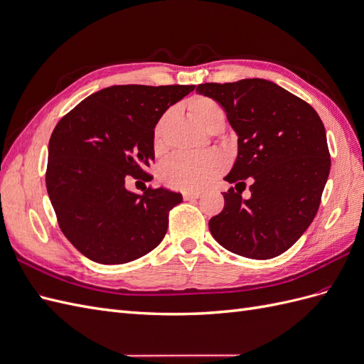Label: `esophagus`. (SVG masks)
Listing matches in <instances>:
<instances>
[{"mask_svg": "<svg viewBox=\"0 0 364 364\" xmlns=\"http://www.w3.org/2000/svg\"><path fill=\"white\" fill-rule=\"evenodd\" d=\"M182 196H183L185 200H193V199H199L200 193L199 191H183Z\"/></svg>", "mask_w": 364, "mask_h": 364, "instance_id": "34e87169", "label": "esophagus"}]
</instances>
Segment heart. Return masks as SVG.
<instances>
[{
	"instance_id": "heart-1",
	"label": "heart",
	"mask_w": 364,
	"mask_h": 364,
	"mask_svg": "<svg viewBox=\"0 0 364 364\" xmlns=\"http://www.w3.org/2000/svg\"><path fill=\"white\" fill-rule=\"evenodd\" d=\"M188 112L197 124L208 130L213 124L223 121L225 111L213 98L194 97L188 102ZM167 115H164L153 130V149L161 155L165 151L164 127ZM226 168V158L220 153H203V155H174L162 164L159 179L176 190H202L214 178Z\"/></svg>"
}]
</instances>
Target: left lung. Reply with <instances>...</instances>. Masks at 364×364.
I'll return each instance as SVG.
<instances>
[{
	"mask_svg": "<svg viewBox=\"0 0 364 364\" xmlns=\"http://www.w3.org/2000/svg\"><path fill=\"white\" fill-rule=\"evenodd\" d=\"M196 92L225 109L238 156L225 181L223 211L209 220L220 246L252 259L290 249L311 225L331 168L321 117L302 98L264 79L202 83ZM251 197L243 200L245 181Z\"/></svg>",
	"mask_w": 364,
	"mask_h": 364,
	"instance_id": "obj_1",
	"label": "left lung"
}]
</instances>
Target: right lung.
Wrapping results in <instances>:
<instances>
[{
    "label": "right lung",
    "instance_id": "add662e5",
    "mask_svg": "<svg viewBox=\"0 0 364 364\" xmlns=\"http://www.w3.org/2000/svg\"><path fill=\"white\" fill-rule=\"evenodd\" d=\"M196 85H117L62 117L48 144L47 191L59 228L86 258L124 264L144 257L167 234L168 213L182 194L126 179L151 181L153 130L167 109Z\"/></svg>",
    "mask_w": 364,
    "mask_h": 364
}]
</instances>
